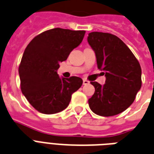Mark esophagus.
I'll list each match as a JSON object with an SVG mask.
<instances>
[{"label": "esophagus", "instance_id": "obj_1", "mask_svg": "<svg viewBox=\"0 0 154 154\" xmlns=\"http://www.w3.org/2000/svg\"><path fill=\"white\" fill-rule=\"evenodd\" d=\"M83 85H88V84H89V83H90V82H89L88 80H87V79H83Z\"/></svg>", "mask_w": 154, "mask_h": 154}]
</instances>
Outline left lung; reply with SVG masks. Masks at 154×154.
Instances as JSON below:
<instances>
[{
	"mask_svg": "<svg viewBox=\"0 0 154 154\" xmlns=\"http://www.w3.org/2000/svg\"><path fill=\"white\" fill-rule=\"evenodd\" d=\"M88 42L96 54V63L105 75L103 85L91 82L95 93L88 100L91 110L102 116H112L126 110L141 88V68L130 49L118 37L91 32Z\"/></svg>",
	"mask_w": 154,
	"mask_h": 154,
	"instance_id": "left-lung-1",
	"label": "left lung"
}]
</instances>
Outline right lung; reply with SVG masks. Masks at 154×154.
I'll return each instance as SVG.
<instances>
[{
    "label": "right lung",
    "instance_id": "add662e5",
    "mask_svg": "<svg viewBox=\"0 0 154 154\" xmlns=\"http://www.w3.org/2000/svg\"><path fill=\"white\" fill-rule=\"evenodd\" d=\"M85 30L61 28L49 29L36 36L24 51L19 66L21 89L36 110L54 114L69 105L71 95L83 84L79 77H59V63L82 42Z\"/></svg>",
    "mask_w": 154,
    "mask_h": 154
}]
</instances>
